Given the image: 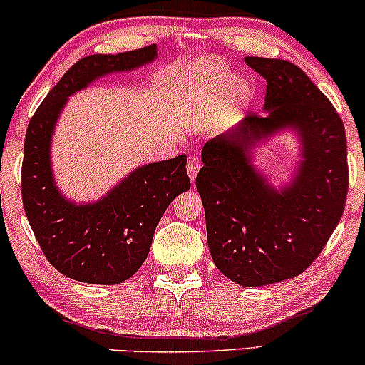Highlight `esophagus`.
Returning <instances> with one entry per match:
<instances>
[{
	"label": "esophagus",
	"instance_id": "34e87169",
	"mask_svg": "<svg viewBox=\"0 0 365 365\" xmlns=\"http://www.w3.org/2000/svg\"><path fill=\"white\" fill-rule=\"evenodd\" d=\"M199 168H200V159H199V156H195V154L188 156V159H187V171H188V177H190V180H194L197 177V173H199Z\"/></svg>",
	"mask_w": 365,
	"mask_h": 365
}]
</instances>
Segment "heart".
I'll list each match as a JSON object with an SVG mask.
<instances>
[{
  "instance_id": "b5f03b06",
  "label": "heart",
  "mask_w": 365,
  "mask_h": 365,
  "mask_svg": "<svg viewBox=\"0 0 365 365\" xmlns=\"http://www.w3.org/2000/svg\"><path fill=\"white\" fill-rule=\"evenodd\" d=\"M247 92H249V87L242 78H228V73L223 70H215L207 75L204 99L212 101L217 96H221L217 121H223L240 110L247 98Z\"/></svg>"
}]
</instances>
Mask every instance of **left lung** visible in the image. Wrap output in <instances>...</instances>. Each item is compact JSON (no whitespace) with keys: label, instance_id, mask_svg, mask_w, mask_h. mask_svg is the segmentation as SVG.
I'll return each mask as SVG.
<instances>
[{"label":"left lung","instance_id":"left-lung-1","mask_svg":"<svg viewBox=\"0 0 365 365\" xmlns=\"http://www.w3.org/2000/svg\"><path fill=\"white\" fill-rule=\"evenodd\" d=\"M266 78V116L209 140L195 178L206 212L212 261L242 287H262L304 273L328 244L349 192L346 135L333 104L297 65L250 56ZM295 128L304 159L290 187L276 192L250 165L255 141Z\"/></svg>","mask_w":365,"mask_h":365}]
</instances>
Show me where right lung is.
<instances>
[{
    "label": "right lung",
    "mask_w": 365,
    "mask_h": 365,
    "mask_svg": "<svg viewBox=\"0 0 365 365\" xmlns=\"http://www.w3.org/2000/svg\"><path fill=\"white\" fill-rule=\"evenodd\" d=\"M156 58V46L78 60L49 91L29 121L22 161V200L46 259L83 283L118 284L139 271L166 207L190 188L187 156L137 168L104 199L77 204L54 185L49 142L66 98L101 75L133 70Z\"/></svg>",
    "instance_id": "1"
}]
</instances>
